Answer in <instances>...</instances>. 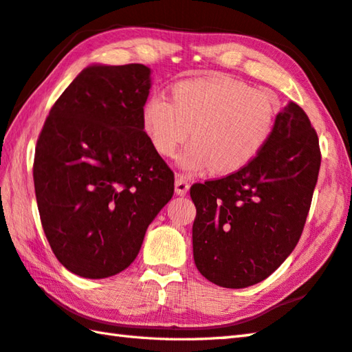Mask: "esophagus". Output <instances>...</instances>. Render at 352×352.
Wrapping results in <instances>:
<instances>
[{"label": "esophagus", "instance_id": "34e87169", "mask_svg": "<svg viewBox=\"0 0 352 352\" xmlns=\"http://www.w3.org/2000/svg\"><path fill=\"white\" fill-rule=\"evenodd\" d=\"M189 188H190V184L183 175H178L175 178V193H177V195H182V197L186 195V193H188V190H189Z\"/></svg>", "mask_w": 352, "mask_h": 352}]
</instances>
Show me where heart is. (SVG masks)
Returning <instances> with one entry per match:
<instances>
[{
	"label": "heart",
	"instance_id": "obj_1",
	"mask_svg": "<svg viewBox=\"0 0 352 352\" xmlns=\"http://www.w3.org/2000/svg\"><path fill=\"white\" fill-rule=\"evenodd\" d=\"M278 98L245 81L212 76L178 81L172 100L154 94L142 109V124L157 153L174 155L184 170L212 166L221 174L248 164L266 145L278 116Z\"/></svg>",
	"mask_w": 352,
	"mask_h": 352
}]
</instances>
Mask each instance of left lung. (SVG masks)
<instances>
[{
	"mask_svg": "<svg viewBox=\"0 0 352 352\" xmlns=\"http://www.w3.org/2000/svg\"><path fill=\"white\" fill-rule=\"evenodd\" d=\"M319 168L318 134L290 101L246 166L190 188L193 260L201 275L227 289L267 278L300 241Z\"/></svg>",
	"mask_w": 352,
	"mask_h": 352,
	"instance_id": "obj_1",
	"label": "left lung"
}]
</instances>
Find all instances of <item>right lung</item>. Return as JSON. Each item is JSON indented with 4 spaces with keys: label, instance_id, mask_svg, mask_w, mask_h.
I'll use <instances>...</instances> for the list:
<instances>
[{
    "label": "right lung",
    "instance_id": "add662e5",
    "mask_svg": "<svg viewBox=\"0 0 352 352\" xmlns=\"http://www.w3.org/2000/svg\"><path fill=\"white\" fill-rule=\"evenodd\" d=\"M145 65H91L52 106L33 178L52 252L72 274L107 278L138 257L149 223L174 195V172L142 124Z\"/></svg>",
    "mask_w": 352,
    "mask_h": 352
}]
</instances>
